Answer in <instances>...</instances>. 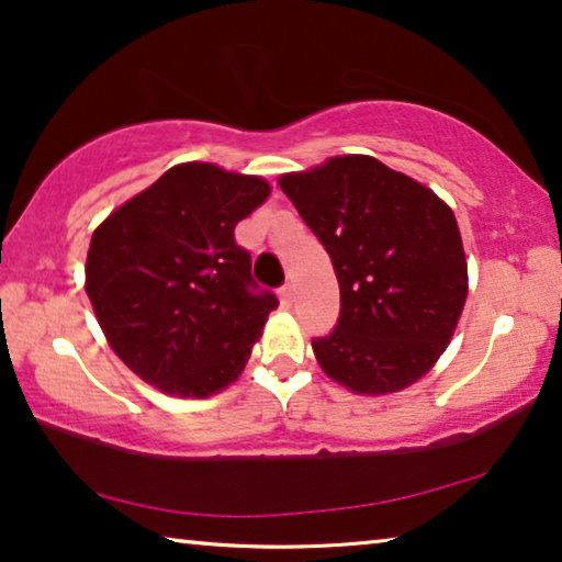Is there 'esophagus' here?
Instances as JSON below:
<instances>
[{
	"label": "esophagus",
	"instance_id": "obj_1",
	"mask_svg": "<svg viewBox=\"0 0 562 562\" xmlns=\"http://www.w3.org/2000/svg\"><path fill=\"white\" fill-rule=\"evenodd\" d=\"M280 297H282L284 305H290L292 300H295V288H292V284L288 282V284H284V288L280 290Z\"/></svg>",
	"mask_w": 562,
	"mask_h": 562
}]
</instances>
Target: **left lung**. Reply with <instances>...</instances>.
I'll return each instance as SVG.
<instances>
[{"label":"left lung","instance_id":"8db88e82","mask_svg":"<svg viewBox=\"0 0 562 562\" xmlns=\"http://www.w3.org/2000/svg\"><path fill=\"white\" fill-rule=\"evenodd\" d=\"M278 183L341 288L338 326L313 341L321 369L363 397L407 390L448 349L469 295L450 205L369 155L328 157Z\"/></svg>","mask_w":562,"mask_h":562}]
</instances>
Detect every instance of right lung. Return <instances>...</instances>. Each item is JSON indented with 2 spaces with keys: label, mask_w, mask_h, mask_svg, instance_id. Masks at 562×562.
Masks as SVG:
<instances>
[{
  "label": "right lung",
  "mask_w": 562,
  "mask_h": 562,
  "mask_svg": "<svg viewBox=\"0 0 562 562\" xmlns=\"http://www.w3.org/2000/svg\"><path fill=\"white\" fill-rule=\"evenodd\" d=\"M272 188L213 162H180L97 226L86 295L142 382L205 400L241 376L278 297L255 292L234 228Z\"/></svg>",
  "instance_id": "obj_1"
}]
</instances>
